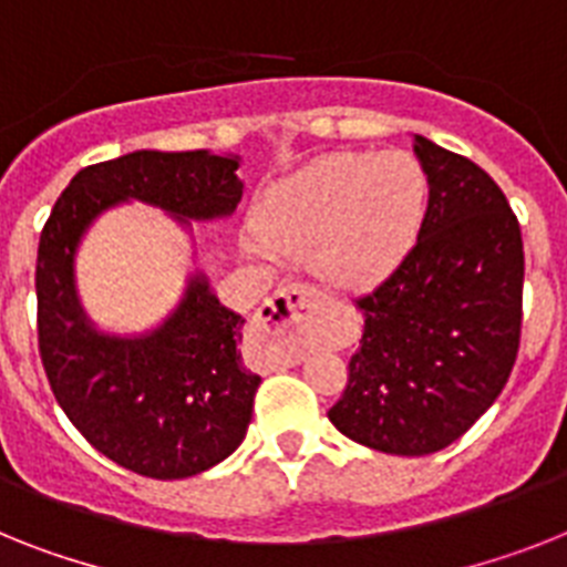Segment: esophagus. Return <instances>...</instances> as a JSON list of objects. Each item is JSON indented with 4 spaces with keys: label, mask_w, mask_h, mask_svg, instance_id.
<instances>
[{
    "label": "esophagus",
    "mask_w": 567,
    "mask_h": 567,
    "mask_svg": "<svg viewBox=\"0 0 567 567\" xmlns=\"http://www.w3.org/2000/svg\"><path fill=\"white\" fill-rule=\"evenodd\" d=\"M318 301V289L310 284H289L280 287L278 292L269 295L257 307V324L269 336H278L280 348L287 362L301 359V341H298V327L312 316V307Z\"/></svg>",
    "instance_id": "34e87169"
}]
</instances>
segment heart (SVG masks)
<instances>
[{
	"mask_svg": "<svg viewBox=\"0 0 567 567\" xmlns=\"http://www.w3.org/2000/svg\"><path fill=\"white\" fill-rule=\"evenodd\" d=\"M429 182L409 153H341L278 182L257 205L246 249L264 264L312 249V266L344 289L373 287L417 237Z\"/></svg>",
	"mask_w": 567,
	"mask_h": 567,
	"instance_id": "heart-1",
	"label": "heart"
}]
</instances>
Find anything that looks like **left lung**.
Instances as JSON below:
<instances>
[{
  "label": "left lung",
  "mask_w": 567,
  "mask_h": 567,
  "mask_svg": "<svg viewBox=\"0 0 567 567\" xmlns=\"http://www.w3.org/2000/svg\"><path fill=\"white\" fill-rule=\"evenodd\" d=\"M429 179L417 243L357 301L362 339L327 411L344 437L420 457L455 443L507 385L522 339L525 246L475 162L414 135Z\"/></svg>",
  "instance_id": "left-lung-1"
}]
</instances>
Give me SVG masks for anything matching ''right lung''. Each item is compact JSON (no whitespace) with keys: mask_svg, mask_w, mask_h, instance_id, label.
<instances>
[{"mask_svg":"<svg viewBox=\"0 0 567 567\" xmlns=\"http://www.w3.org/2000/svg\"><path fill=\"white\" fill-rule=\"evenodd\" d=\"M237 167V156L208 150H135L89 165L40 234L37 336L54 400L101 455L144 478H190L243 443L260 385L237 353L246 321L194 275L156 330L101 333L74 289V255L86 228L126 199L156 205L182 226L228 217L243 196Z\"/></svg>","mask_w":567,"mask_h":567,"instance_id":"1","label":"right lung"}]
</instances>
